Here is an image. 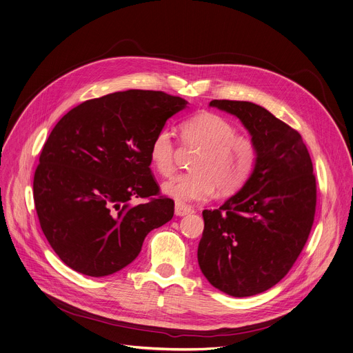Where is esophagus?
Wrapping results in <instances>:
<instances>
[{"mask_svg": "<svg viewBox=\"0 0 353 353\" xmlns=\"http://www.w3.org/2000/svg\"><path fill=\"white\" fill-rule=\"evenodd\" d=\"M191 212H194L192 206L186 205V203H179V202L175 203V215L183 216V215H188V214H191Z\"/></svg>", "mask_w": 353, "mask_h": 353, "instance_id": "34e87169", "label": "esophagus"}]
</instances>
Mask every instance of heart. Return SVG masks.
<instances>
[{
    "mask_svg": "<svg viewBox=\"0 0 353 353\" xmlns=\"http://www.w3.org/2000/svg\"><path fill=\"white\" fill-rule=\"evenodd\" d=\"M181 142L196 148L194 172L178 174L162 185L165 195L179 203L205 201L215 188L222 195H235L254 175L258 148L255 141L236 134L235 125L214 112H201L182 122ZM178 143L168 128L159 130L150 145V161L155 171L168 176L175 170Z\"/></svg>",
    "mask_w": 353,
    "mask_h": 353,
    "instance_id": "1",
    "label": "heart"
}]
</instances>
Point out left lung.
<instances>
[{"label": "left lung", "instance_id": "1", "mask_svg": "<svg viewBox=\"0 0 353 353\" xmlns=\"http://www.w3.org/2000/svg\"><path fill=\"white\" fill-rule=\"evenodd\" d=\"M236 115L258 148L252 178L218 210H205L198 245L202 274L219 291L252 296L276 285L294 266L312 230L316 178L301 134L263 107L214 99Z\"/></svg>", "mask_w": 353, "mask_h": 353}]
</instances>
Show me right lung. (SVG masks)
I'll return each instance as SVG.
<instances>
[{
    "mask_svg": "<svg viewBox=\"0 0 353 353\" xmlns=\"http://www.w3.org/2000/svg\"><path fill=\"white\" fill-rule=\"evenodd\" d=\"M186 101L130 90L84 101L62 117L39 155L34 203L59 259L88 276L112 275L145 236L174 216L150 168V145ZM138 197L144 202L134 205Z\"/></svg>",
    "mask_w": 353,
    "mask_h": 353,
    "instance_id": "right-lung-1",
    "label": "right lung"
}]
</instances>
